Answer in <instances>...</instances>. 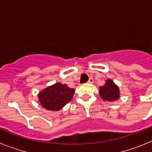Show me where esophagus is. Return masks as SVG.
I'll return each mask as SVG.
<instances>
[{"label": "esophagus", "mask_w": 152, "mask_h": 152, "mask_svg": "<svg viewBox=\"0 0 152 152\" xmlns=\"http://www.w3.org/2000/svg\"><path fill=\"white\" fill-rule=\"evenodd\" d=\"M93 82H94V80H93L92 77H90L89 80H88V84H93Z\"/></svg>", "instance_id": "obj_1"}]
</instances>
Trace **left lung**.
<instances>
[{"instance_id":"left-lung-1","label":"left lung","mask_w":152,"mask_h":152,"mask_svg":"<svg viewBox=\"0 0 152 152\" xmlns=\"http://www.w3.org/2000/svg\"><path fill=\"white\" fill-rule=\"evenodd\" d=\"M99 94L103 100L109 102L116 101L120 97L119 87L111 79H107L105 84L99 87Z\"/></svg>"}]
</instances>
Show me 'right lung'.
Listing matches in <instances>:
<instances>
[{
	"instance_id": "add662e5",
	"label": "right lung",
	"mask_w": 152,
	"mask_h": 152,
	"mask_svg": "<svg viewBox=\"0 0 152 152\" xmlns=\"http://www.w3.org/2000/svg\"><path fill=\"white\" fill-rule=\"evenodd\" d=\"M75 89L66 84L56 83L38 94L39 101L43 108L51 111H58L73 98Z\"/></svg>"
}]
</instances>
